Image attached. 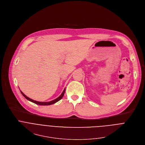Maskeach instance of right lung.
<instances>
[{"label":"right lung","mask_w":145,"mask_h":145,"mask_svg":"<svg viewBox=\"0 0 145 145\" xmlns=\"http://www.w3.org/2000/svg\"><path fill=\"white\" fill-rule=\"evenodd\" d=\"M65 89H64V90H63V93H61V94L59 96V97L58 98L56 99L55 100H53V101H50V102H39V101H36L33 100H32V99H29V97H28L27 96H26V95H25V94H24L22 91H20V92H21V93L23 94V95L24 96V97L26 99H27L28 100L30 101L31 102H32V103H35V104H37V105H50L54 104H55V103H56L58 102L59 101H60V100L63 98V96H64V93H65Z\"/></svg>","instance_id":"obj_1"}]
</instances>
